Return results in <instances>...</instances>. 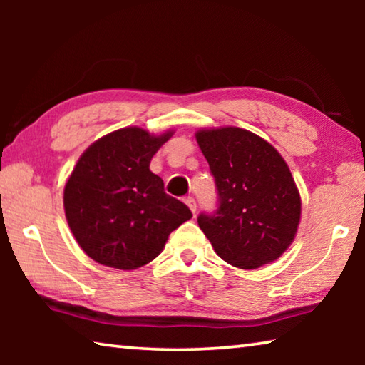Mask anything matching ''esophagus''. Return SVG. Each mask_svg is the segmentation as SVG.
<instances>
[{"label": "esophagus", "instance_id": "1", "mask_svg": "<svg viewBox=\"0 0 365 365\" xmlns=\"http://www.w3.org/2000/svg\"><path fill=\"white\" fill-rule=\"evenodd\" d=\"M185 202H187V206L191 209V212L193 214H196V201H195V197H191V196H188L187 200H185Z\"/></svg>", "mask_w": 365, "mask_h": 365}]
</instances>
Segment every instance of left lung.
Listing matches in <instances>:
<instances>
[{
  "mask_svg": "<svg viewBox=\"0 0 365 365\" xmlns=\"http://www.w3.org/2000/svg\"><path fill=\"white\" fill-rule=\"evenodd\" d=\"M219 206L197 225L233 267L257 269L279 259L294 240L301 197L280 153L238 127L197 130Z\"/></svg>",
  "mask_w": 365,
  "mask_h": 365,
  "instance_id": "left-lung-1",
  "label": "left lung"
}]
</instances>
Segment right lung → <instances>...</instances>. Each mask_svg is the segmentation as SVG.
Returning <instances> with one entry per match:
<instances>
[{
	"label": "right lung",
	"mask_w": 365,
	"mask_h": 365,
	"mask_svg": "<svg viewBox=\"0 0 365 365\" xmlns=\"http://www.w3.org/2000/svg\"><path fill=\"white\" fill-rule=\"evenodd\" d=\"M127 127L95 141L64 188L71 230L86 255L103 265L133 270L163 251L169 235L191 219L187 205L164 191L150 163L168 141Z\"/></svg>",
	"instance_id": "obj_1"
}]
</instances>
